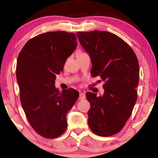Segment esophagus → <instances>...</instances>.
<instances>
[{"label": "esophagus", "mask_w": 158, "mask_h": 158, "mask_svg": "<svg viewBox=\"0 0 158 158\" xmlns=\"http://www.w3.org/2000/svg\"><path fill=\"white\" fill-rule=\"evenodd\" d=\"M85 98V95L84 93H79V100H84Z\"/></svg>", "instance_id": "obj_1"}]
</instances>
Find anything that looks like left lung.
<instances>
[{
	"label": "left lung",
	"instance_id": "8db88e82",
	"mask_svg": "<svg viewBox=\"0 0 158 158\" xmlns=\"http://www.w3.org/2000/svg\"><path fill=\"white\" fill-rule=\"evenodd\" d=\"M77 35L91 59L92 77L100 76L105 82L103 95H85L90 104L89 125L101 137L116 135L129 119L137 99V56L127 42L109 32H77Z\"/></svg>",
	"mask_w": 158,
	"mask_h": 158
}]
</instances>
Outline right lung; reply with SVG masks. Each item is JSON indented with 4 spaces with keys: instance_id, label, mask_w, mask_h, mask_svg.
<instances>
[{
    "instance_id": "add662e5",
    "label": "right lung",
    "mask_w": 158,
    "mask_h": 158,
    "mask_svg": "<svg viewBox=\"0 0 158 158\" xmlns=\"http://www.w3.org/2000/svg\"><path fill=\"white\" fill-rule=\"evenodd\" d=\"M77 46L76 35L65 31L40 34L26 42L18 56L16 75L20 100L29 123L42 137L63 135L66 115L78 99L76 90L58 91L56 74L63 70Z\"/></svg>"
}]
</instances>
